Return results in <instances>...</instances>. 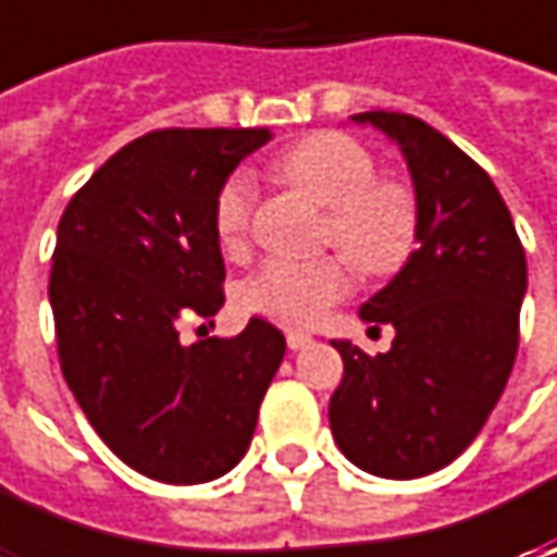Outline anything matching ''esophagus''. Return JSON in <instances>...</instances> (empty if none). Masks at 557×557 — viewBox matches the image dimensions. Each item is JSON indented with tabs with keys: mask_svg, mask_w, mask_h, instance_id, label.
Wrapping results in <instances>:
<instances>
[{
	"mask_svg": "<svg viewBox=\"0 0 557 557\" xmlns=\"http://www.w3.org/2000/svg\"><path fill=\"white\" fill-rule=\"evenodd\" d=\"M285 341H288L290 350H304V347H310L312 344L310 334H304V332H288V337H285Z\"/></svg>",
	"mask_w": 557,
	"mask_h": 557,
	"instance_id": "obj_1",
	"label": "esophagus"
}]
</instances>
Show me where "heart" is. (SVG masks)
Masks as SVG:
<instances>
[{"label":"heart","mask_w":557,"mask_h":557,"mask_svg":"<svg viewBox=\"0 0 557 557\" xmlns=\"http://www.w3.org/2000/svg\"><path fill=\"white\" fill-rule=\"evenodd\" d=\"M275 166L329 210L325 242L344 257L267 260L245 282L242 304L253 315L307 329L354 290V263L362 272L384 275L409 260L418 238V203L406 185L374 180L377 166L369 148L344 133H315L297 141ZM253 203V173L235 170L213 203V228L228 253L245 247Z\"/></svg>","instance_id":"heart-1"}]
</instances>
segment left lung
<instances>
[{
  "label": "left lung",
  "mask_w": 557,
  "mask_h": 557,
  "mask_svg": "<svg viewBox=\"0 0 557 557\" xmlns=\"http://www.w3.org/2000/svg\"><path fill=\"white\" fill-rule=\"evenodd\" d=\"M396 141L418 203V250L359 307L394 325L387 354L332 341L344 377L329 403L334 443L374 478L434 474L481 434L518 356L527 294L521 238L499 188L412 114H354Z\"/></svg>",
  "instance_id": "left-lung-1"
}]
</instances>
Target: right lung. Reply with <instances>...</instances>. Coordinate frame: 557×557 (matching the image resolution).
<instances>
[{
  "label": "right lung",
  "mask_w": 557,
  "mask_h": 557,
  "mask_svg": "<svg viewBox=\"0 0 557 557\" xmlns=\"http://www.w3.org/2000/svg\"><path fill=\"white\" fill-rule=\"evenodd\" d=\"M269 129H161L76 191L54 242L49 304L61 372L108 449L163 483H207L245 459L285 334L180 341L225 304L220 185Z\"/></svg>",
  "instance_id": "add662e5"
}]
</instances>
